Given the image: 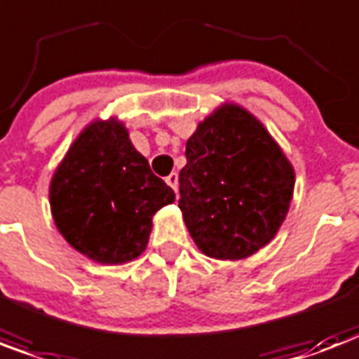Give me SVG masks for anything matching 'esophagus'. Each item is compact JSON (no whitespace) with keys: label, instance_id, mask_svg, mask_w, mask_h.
<instances>
[{"label":"esophagus","instance_id":"esophagus-1","mask_svg":"<svg viewBox=\"0 0 359 359\" xmlns=\"http://www.w3.org/2000/svg\"><path fill=\"white\" fill-rule=\"evenodd\" d=\"M165 182H168L169 186H171V188H173L175 191H177V188H179V175L177 173H171L168 177V179H165Z\"/></svg>","mask_w":359,"mask_h":359}]
</instances>
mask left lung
<instances>
[{"instance_id":"8db88e82","label":"left lung","mask_w":359,"mask_h":359,"mask_svg":"<svg viewBox=\"0 0 359 359\" xmlns=\"http://www.w3.org/2000/svg\"><path fill=\"white\" fill-rule=\"evenodd\" d=\"M179 182V209L199 250L216 259H243L280 229L295 173L252 113L224 103L188 139Z\"/></svg>"}]
</instances>
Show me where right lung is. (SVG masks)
Returning a JSON list of instances; mask_svg holds the SVG:
<instances>
[{
    "instance_id": "obj_1",
    "label": "right lung",
    "mask_w": 359,
    "mask_h": 359,
    "mask_svg": "<svg viewBox=\"0 0 359 359\" xmlns=\"http://www.w3.org/2000/svg\"><path fill=\"white\" fill-rule=\"evenodd\" d=\"M54 224L75 250L103 265L126 264L149 243L152 216L175 191L150 171L116 118L94 120L52 175Z\"/></svg>"
}]
</instances>
